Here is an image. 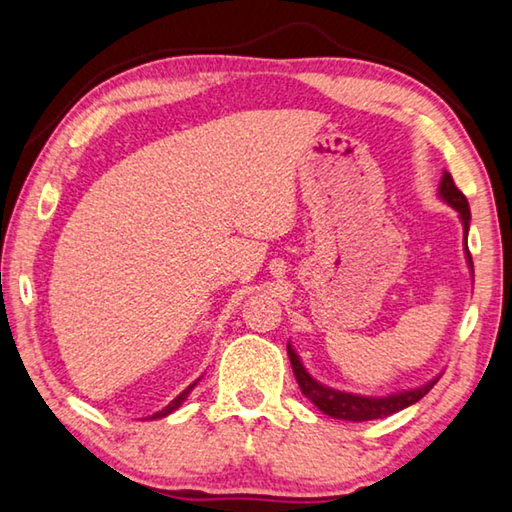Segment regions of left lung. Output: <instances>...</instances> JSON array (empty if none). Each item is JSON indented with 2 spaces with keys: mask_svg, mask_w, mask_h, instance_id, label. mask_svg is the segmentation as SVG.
Returning <instances> with one entry per match:
<instances>
[{
  "mask_svg": "<svg viewBox=\"0 0 512 512\" xmlns=\"http://www.w3.org/2000/svg\"><path fill=\"white\" fill-rule=\"evenodd\" d=\"M440 195L442 199L447 201L456 208L460 213V220H463L465 226V236H467V229H469V204H467V197L463 192L458 190V186L454 183V177H451L449 172H445V177H442L440 183ZM467 261L469 267H472L474 272V265H472V254H469L467 249ZM288 356H290V365H292V372H295V379L299 383V388L304 395L313 401V404L322 410V413L335 417V420H349V422H367V420H379V417H388L392 413H399V410L408 408L410 404H415V401H420L426 392H429L438 379H433L431 383L422 385V388H415V390H406V392H399V395H390V397H360V395H349V392H340V390H331L326 388V385L317 383L311 374L304 370V365H301L299 356L292 351V347L288 345Z\"/></svg>",
  "mask_w": 512,
  "mask_h": 512,
  "instance_id": "8db88e82",
  "label": "left lung"
}]
</instances>
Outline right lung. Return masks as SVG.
<instances>
[{
    "label": "right lung",
    "instance_id": "obj_1",
    "mask_svg": "<svg viewBox=\"0 0 512 512\" xmlns=\"http://www.w3.org/2000/svg\"><path fill=\"white\" fill-rule=\"evenodd\" d=\"M195 385H197V383H192V385H188V388H186V390H183V392H181V395H179L177 399H174V401H170V404H167V406H165L163 410H158V413H154V415H152V420H158V417H165V415H170V413H172V410H177V408H179V406L183 404V399H186V397L190 395V390H192V388H195Z\"/></svg>",
    "mask_w": 512,
    "mask_h": 512
}]
</instances>
